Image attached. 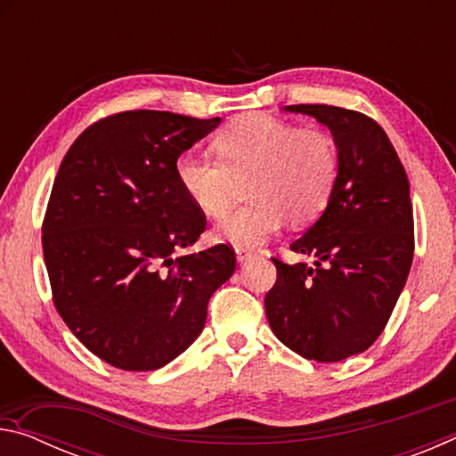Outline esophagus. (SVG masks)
Segmentation results:
<instances>
[{
	"mask_svg": "<svg viewBox=\"0 0 456 456\" xmlns=\"http://www.w3.org/2000/svg\"><path fill=\"white\" fill-rule=\"evenodd\" d=\"M235 256H237V261H239V264H245V261L253 256V251H251V249H247V247L237 245V247H235Z\"/></svg>",
	"mask_w": 456,
	"mask_h": 456,
	"instance_id": "obj_1",
	"label": "esophagus"
}]
</instances>
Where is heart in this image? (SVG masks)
<instances>
[{
	"label": "heart",
	"mask_w": 456,
	"mask_h": 456,
	"mask_svg": "<svg viewBox=\"0 0 456 456\" xmlns=\"http://www.w3.org/2000/svg\"><path fill=\"white\" fill-rule=\"evenodd\" d=\"M219 157L184 152L176 160L181 189L200 213H225L237 181L249 179L251 205L223 217L215 237L257 247L288 217L305 223L330 203L338 181V144L322 128H296L267 114H245L215 138Z\"/></svg>",
	"instance_id": "heart-1"
}]
</instances>
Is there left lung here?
I'll return each mask as SVG.
<instances>
[{
	"label": "left lung",
	"mask_w": 456,
	"mask_h": 456,
	"mask_svg": "<svg viewBox=\"0 0 456 456\" xmlns=\"http://www.w3.org/2000/svg\"><path fill=\"white\" fill-rule=\"evenodd\" d=\"M326 125L338 144V181L322 217L291 251L314 259L272 257L277 280L265 296L273 334L315 362L366 352L398 302L414 256L411 184L374 118L348 108L293 104Z\"/></svg>",
	"instance_id": "left-lung-1"
}]
</instances>
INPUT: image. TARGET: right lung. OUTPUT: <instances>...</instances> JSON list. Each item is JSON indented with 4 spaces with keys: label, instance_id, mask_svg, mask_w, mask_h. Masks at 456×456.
Instances as JSON below:
<instances>
[{
    "label": "right lung",
    "instance_id": "right-lung-1",
    "mask_svg": "<svg viewBox=\"0 0 456 456\" xmlns=\"http://www.w3.org/2000/svg\"><path fill=\"white\" fill-rule=\"evenodd\" d=\"M219 122L117 112L84 130L61 160L42 223L52 299L106 364L146 372L175 360L235 272L225 243L175 257L207 227L176 179V159Z\"/></svg>",
    "mask_w": 456,
    "mask_h": 456
}]
</instances>
